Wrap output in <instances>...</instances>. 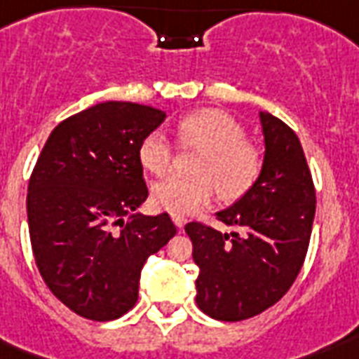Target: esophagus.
<instances>
[{
    "instance_id": "1",
    "label": "esophagus",
    "mask_w": 359,
    "mask_h": 359,
    "mask_svg": "<svg viewBox=\"0 0 359 359\" xmlns=\"http://www.w3.org/2000/svg\"><path fill=\"white\" fill-rule=\"evenodd\" d=\"M172 221H174V224H176L180 230H183V226L187 224V219L183 217V215H177V213H174V215H172Z\"/></svg>"
}]
</instances>
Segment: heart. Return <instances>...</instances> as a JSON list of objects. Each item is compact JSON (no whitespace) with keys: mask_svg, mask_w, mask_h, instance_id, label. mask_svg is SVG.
Masks as SVG:
<instances>
[{"mask_svg":"<svg viewBox=\"0 0 359 359\" xmlns=\"http://www.w3.org/2000/svg\"><path fill=\"white\" fill-rule=\"evenodd\" d=\"M177 135L189 146L205 149L198 165L200 177L168 176L151 189L154 204L172 213H191L211 200L215 187L236 198L251 187L260 172V154L245 140L243 125L223 110H198L185 116ZM138 159L151 174H165L172 163V146L165 133L154 130L140 144Z\"/></svg>","mask_w":359,"mask_h":359,"instance_id":"1","label":"heart"}]
</instances>
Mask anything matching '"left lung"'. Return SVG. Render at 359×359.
<instances>
[{
    "mask_svg": "<svg viewBox=\"0 0 359 359\" xmlns=\"http://www.w3.org/2000/svg\"><path fill=\"white\" fill-rule=\"evenodd\" d=\"M260 174L240 200L217 211L236 232L189 223L198 266L196 305L215 320L238 322L279 302L298 277L309 247L316 196L299 138L269 112Z\"/></svg>",
    "mask_w": 359,
    "mask_h": 359,
    "instance_id": "left-lung-1",
    "label": "left lung"
}]
</instances>
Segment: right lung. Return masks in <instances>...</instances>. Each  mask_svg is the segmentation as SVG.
Segmentation results:
<instances>
[{
    "label": "right lung",
    "mask_w": 359,
    "mask_h": 359,
    "mask_svg": "<svg viewBox=\"0 0 359 359\" xmlns=\"http://www.w3.org/2000/svg\"><path fill=\"white\" fill-rule=\"evenodd\" d=\"M165 118L136 102H99L61 121L33 168V257L52 294L84 318L133 309L144 264L176 236L168 213L136 211L148 198L138 149Z\"/></svg>",
    "instance_id": "right-lung-1"
}]
</instances>
